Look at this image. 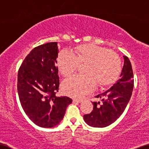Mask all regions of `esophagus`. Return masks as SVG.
<instances>
[{"label": "esophagus", "instance_id": "obj_1", "mask_svg": "<svg viewBox=\"0 0 149 149\" xmlns=\"http://www.w3.org/2000/svg\"><path fill=\"white\" fill-rule=\"evenodd\" d=\"M82 100H77V99H74L73 100V102L74 103H81Z\"/></svg>", "mask_w": 149, "mask_h": 149}]
</instances>
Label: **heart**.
Here are the masks:
<instances>
[{"instance_id": "heart-1", "label": "heart", "mask_w": 149, "mask_h": 149, "mask_svg": "<svg viewBox=\"0 0 149 149\" xmlns=\"http://www.w3.org/2000/svg\"><path fill=\"white\" fill-rule=\"evenodd\" d=\"M57 67L64 76L76 72L79 63L86 64L85 74L76 75L63 81L62 88L68 96L78 98L96 87L107 86L116 81L121 71L120 59L110 49L93 44L77 47L74 53L64 50L57 57Z\"/></svg>"}]
</instances>
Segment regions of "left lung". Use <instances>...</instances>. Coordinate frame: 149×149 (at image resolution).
<instances>
[{
	"mask_svg": "<svg viewBox=\"0 0 149 149\" xmlns=\"http://www.w3.org/2000/svg\"><path fill=\"white\" fill-rule=\"evenodd\" d=\"M124 57V65L120 78L109 90L95 96L102 102H92L94 108L90 114H85L84 120L88 125L104 128L114 123L129 102L134 86L131 63L126 56Z\"/></svg>",
	"mask_w": 149,
	"mask_h": 149,
	"instance_id": "left-lung-1",
	"label": "left lung"
}]
</instances>
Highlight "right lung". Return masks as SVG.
<instances>
[{
    "mask_svg": "<svg viewBox=\"0 0 149 149\" xmlns=\"http://www.w3.org/2000/svg\"><path fill=\"white\" fill-rule=\"evenodd\" d=\"M57 42L37 47L25 57L18 72L17 91L21 106L31 120L43 128H53L63 120L72 102L57 97L59 77L56 66Z\"/></svg>",
    "mask_w": 149,
    "mask_h": 149,
    "instance_id": "right-lung-1",
    "label": "right lung"
}]
</instances>
